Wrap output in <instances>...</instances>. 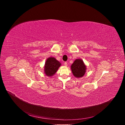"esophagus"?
Segmentation results:
<instances>
[{"label": "esophagus", "mask_w": 125, "mask_h": 125, "mask_svg": "<svg viewBox=\"0 0 125 125\" xmlns=\"http://www.w3.org/2000/svg\"><path fill=\"white\" fill-rule=\"evenodd\" d=\"M64 65H65V66H66V67L67 66L68 64H67V62H65L64 63Z\"/></svg>", "instance_id": "esophagus-1"}]
</instances>
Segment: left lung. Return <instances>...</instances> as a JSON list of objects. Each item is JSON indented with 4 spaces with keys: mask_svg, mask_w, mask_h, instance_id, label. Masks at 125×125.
<instances>
[{
    "mask_svg": "<svg viewBox=\"0 0 125 125\" xmlns=\"http://www.w3.org/2000/svg\"><path fill=\"white\" fill-rule=\"evenodd\" d=\"M71 69L75 77L81 78L84 75L86 72V67L83 60L77 59L71 65Z\"/></svg>",
    "mask_w": 125,
    "mask_h": 125,
    "instance_id": "1",
    "label": "left lung"
}]
</instances>
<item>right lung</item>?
Listing matches in <instances>:
<instances>
[{"mask_svg":"<svg viewBox=\"0 0 125 125\" xmlns=\"http://www.w3.org/2000/svg\"><path fill=\"white\" fill-rule=\"evenodd\" d=\"M61 64L54 57H50L48 58L45 62L44 66V72L47 77H51L54 75Z\"/></svg>","mask_w":125,"mask_h":125,"instance_id":"right-lung-1","label":"right lung"}]
</instances>
